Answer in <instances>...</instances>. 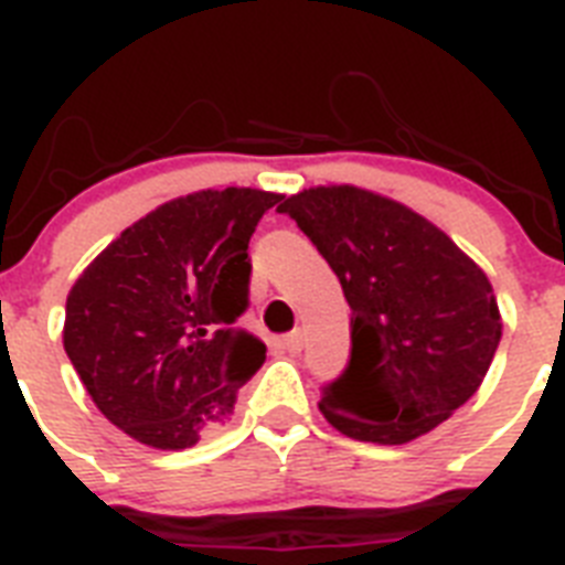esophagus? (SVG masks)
<instances>
[{
	"mask_svg": "<svg viewBox=\"0 0 565 565\" xmlns=\"http://www.w3.org/2000/svg\"><path fill=\"white\" fill-rule=\"evenodd\" d=\"M281 348L292 355L301 353V348H305V333H301V330H292V333H287L281 339Z\"/></svg>",
	"mask_w": 565,
	"mask_h": 565,
	"instance_id": "1",
	"label": "esophagus"
}]
</instances>
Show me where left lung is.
Segmentation results:
<instances>
[{
  "label": "left lung",
  "mask_w": 565,
  "mask_h": 565,
  "mask_svg": "<svg viewBox=\"0 0 565 565\" xmlns=\"http://www.w3.org/2000/svg\"><path fill=\"white\" fill-rule=\"evenodd\" d=\"M339 275L350 362L321 414L350 439L405 445L482 385L502 335L491 281L439 226L359 186H316L278 206Z\"/></svg>",
  "instance_id": "1"
}]
</instances>
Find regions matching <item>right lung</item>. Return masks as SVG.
Listing matches in <instances>:
<instances>
[{"mask_svg":"<svg viewBox=\"0 0 565 565\" xmlns=\"http://www.w3.org/2000/svg\"><path fill=\"white\" fill-rule=\"evenodd\" d=\"M281 194L203 189L163 203L83 269L63 344L85 391L137 443L180 451L224 425L267 348L249 307V238Z\"/></svg>","mask_w":565,"mask_h":565,"instance_id":"right-lung-1","label":"right lung"}]
</instances>
